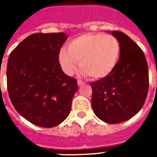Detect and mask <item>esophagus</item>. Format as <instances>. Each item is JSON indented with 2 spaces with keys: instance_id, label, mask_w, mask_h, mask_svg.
Here are the masks:
<instances>
[{
  "instance_id": "1",
  "label": "esophagus",
  "mask_w": 157,
  "mask_h": 157,
  "mask_svg": "<svg viewBox=\"0 0 157 157\" xmlns=\"http://www.w3.org/2000/svg\"><path fill=\"white\" fill-rule=\"evenodd\" d=\"M77 84H78L79 86H81L84 85V82H82V81H80V80H78V81H77Z\"/></svg>"
}]
</instances>
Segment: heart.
<instances>
[{"label":"heart","mask_w":157,"mask_h":157,"mask_svg":"<svg viewBox=\"0 0 157 157\" xmlns=\"http://www.w3.org/2000/svg\"><path fill=\"white\" fill-rule=\"evenodd\" d=\"M120 57V44L115 37L102 33H84L71 39L66 50L59 53V63L66 75H72L78 62L83 75L93 80L109 76Z\"/></svg>","instance_id":"obj_1"}]
</instances>
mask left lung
Masks as SVG:
<instances>
[{
    "mask_svg": "<svg viewBox=\"0 0 157 157\" xmlns=\"http://www.w3.org/2000/svg\"><path fill=\"white\" fill-rule=\"evenodd\" d=\"M120 44V57L113 71L92 82V107L98 118L107 124L126 121L138 113L149 88L147 61L140 48L128 35L110 32Z\"/></svg>",
    "mask_w": 157,
    "mask_h": 157,
    "instance_id": "1",
    "label": "left lung"
}]
</instances>
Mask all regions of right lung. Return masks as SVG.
<instances>
[{"instance_id": "obj_1", "label": "right lung", "mask_w": 157, "mask_h": 157, "mask_svg": "<svg viewBox=\"0 0 157 157\" xmlns=\"http://www.w3.org/2000/svg\"><path fill=\"white\" fill-rule=\"evenodd\" d=\"M64 33H33L10 54L7 89L19 114L44 128L57 126L68 117L77 81L62 71L59 53L67 39Z\"/></svg>"}]
</instances>
